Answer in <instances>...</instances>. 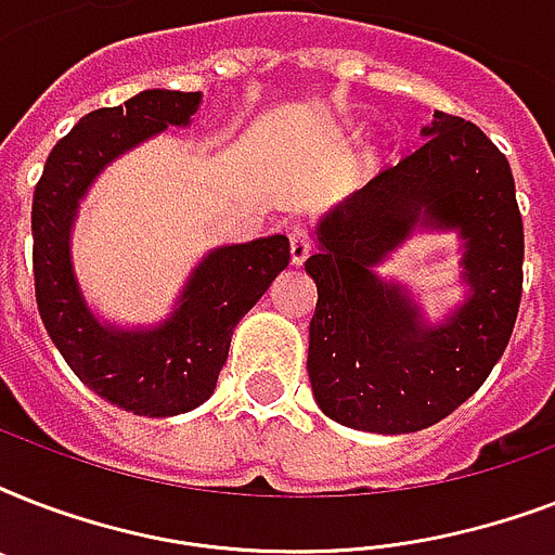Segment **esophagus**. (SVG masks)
I'll use <instances>...</instances> for the list:
<instances>
[{"label": "esophagus", "instance_id": "1", "mask_svg": "<svg viewBox=\"0 0 555 555\" xmlns=\"http://www.w3.org/2000/svg\"><path fill=\"white\" fill-rule=\"evenodd\" d=\"M291 261L294 264H302L308 256H311V235H308V230L299 224L291 227Z\"/></svg>", "mask_w": 555, "mask_h": 555}]
</instances>
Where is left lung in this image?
I'll return each instance as SVG.
<instances>
[{
    "instance_id": "left-lung-1",
    "label": "left lung",
    "mask_w": 555,
    "mask_h": 555,
    "mask_svg": "<svg viewBox=\"0 0 555 555\" xmlns=\"http://www.w3.org/2000/svg\"><path fill=\"white\" fill-rule=\"evenodd\" d=\"M421 150L383 169L317 221L308 377L331 421L409 435L483 386L521 302L525 224L507 158L475 124L435 112ZM457 232L467 299L429 323L376 268L414 232Z\"/></svg>"
}]
</instances>
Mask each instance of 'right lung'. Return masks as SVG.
Returning <instances> with one entry per match:
<instances>
[{"mask_svg": "<svg viewBox=\"0 0 555 555\" xmlns=\"http://www.w3.org/2000/svg\"><path fill=\"white\" fill-rule=\"evenodd\" d=\"M198 106L201 91L150 89L89 112L51 150L34 190V285L48 337L94 395L143 417H172L209 400L233 328L291 261L285 235L212 247L172 313L152 328L103 322L86 302L72 259L80 201L112 160L167 126H190Z\"/></svg>", "mask_w": 555, "mask_h": 555, "instance_id": "right-lung-1", "label": "right lung"}]
</instances>
